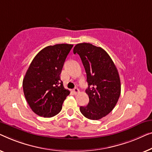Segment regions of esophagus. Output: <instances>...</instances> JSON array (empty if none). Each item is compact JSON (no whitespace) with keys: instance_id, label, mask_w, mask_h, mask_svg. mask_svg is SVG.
Listing matches in <instances>:
<instances>
[{"instance_id":"1","label":"esophagus","mask_w":152,"mask_h":152,"mask_svg":"<svg viewBox=\"0 0 152 152\" xmlns=\"http://www.w3.org/2000/svg\"><path fill=\"white\" fill-rule=\"evenodd\" d=\"M73 91H74V94H78L79 92V89H78V88H77V87H75V88L74 89Z\"/></svg>"}]
</instances>
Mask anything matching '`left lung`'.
Here are the masks:
<instances>
[{
    "label": "left lung",
    "instance_id": "left-lung-1",
    "mask_svg": "<svg viewBox=\"0 0 152 152\" xmlns=\"http://www.w3.org/2000/svg\"><path fill=\"white\" fill-rule=\"evenodd\" d=\"M80 56L87 74L88 88L85 92L89 101L80 111L86 118L99 120L112 112L121 95L118 69L103 49L83 42L77 44L74 54Z\"/></svg>",
    "mask_w": 152,
    "mask_h": 152
}]
</instances>
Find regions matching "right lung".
Returning <instances> with one entry per match:
<instances>
[{
    "mask_svg": "<svg viewBox=\"0 0 152 152\" xmlns=\"http://www.w3.org/2000/svg\"><path fill=\"white\" fill-rule=\"evenodd\" d=\"M73 45L48 46L38 53L23 78L25 97L38 116L50 118L58 114L70 91L61 80L64 63Z\"/></svg>",
    "mask_w": 152,
    "mask_h": 152,
    "instance_id": "obj_1",
    "label": "right lung"
}]
</instances>
